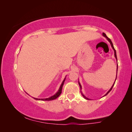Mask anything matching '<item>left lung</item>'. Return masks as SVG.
<instances>
[{
  "label": "left lung",
  "instance_id": "left-lung-1",
  "mask_svg": "<svg viewBox=\"0 0 132 132\" xmlns=\"http://www.w3.org/2000/svg\"><path fill=\"white\" fill-rule=\"evenodd\" d=\"M102 35H103V36L104 37H105L107 39V40H108V41L110 42V44H111V46H112V49L113 50V51H114V55H115V57L116 58V59H117V53H116V51H115V48H114V47H113V44H112V41H111V40L109 38L106 36V34H105V33H102ZM117 62H118V61H117ZM117 72H118V63H117ZM117 76H116V79H115V81H116V80H117ZM115 82H114V83L113 84V85H112V86L111 87V88L109 89V90L108 91V92H107L106 93V94H105L104 95V96H105V95H106L107 94H108L110 92V91H111V90L112 89V88H113V86H114V84H115ZM79 86H80V90H81V95H82V97H83L85 99H86V100H90V99H89V98H87L86 96H85L83 94H82V93L81 92V84H80V82H79Z\"/></svg>",
  "mask_w": 132,
  "mask_h": 132
}]
</instances>
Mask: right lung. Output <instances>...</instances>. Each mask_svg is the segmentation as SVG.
Returning <instances> with one entry per match:
<instances>
[{"label":"right lung","instance_id":"1","mask_svg":"<svg viewBox=\"0 0 132 132\" xmlns=\"http://www.w3.org/2000/svg\"><path fill=\"white\" fill-rule=\"evenodd\" d=\"M65 79H66V77L64 78V80H63V81H62V84L61 85V86H60V87L59 88V90L57 91V93L55 94L52 96H51V97L47 98H34V99L36 100H42V101H51V100H53L56 99V98H57L59 96L61 95V94L62 93V87H63V84H64V82L65 81Z\"/></svg>","mask_w":132,"mask_h":132}]
</instances>
